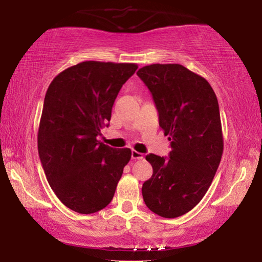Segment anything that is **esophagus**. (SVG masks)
Segmentation results:
<instances>
[{
  "label": "esophagus",
  "mask_w": 262,
  "mask_h": 262,
  "mask_svg": "<svg viewBox=\"0 0 262 262\" xmlns=\"http://www.w3.org/2000/svg\"><path fill=\"white\" fill-rule=\"evenodd\" d=\"M131 157L134 160H142V159H144V155H143L142 152H138V151H136V150H132Z\"/></svg>",
  "instance_id": "34e87169"
}]
</instances>
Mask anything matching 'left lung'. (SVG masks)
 <instances>
[{
    "label": "left lung",
    "mask_w": 262,
    "mask_h": 262,
    "mask_svg": "<svg viewBox=\"0 0 262 262\" xmlns=\"http://www.w3.org/2000/svg\"><path fill=\"white\" fill-rule=\"evenodd\" d=\"M137 75L151 93L171 148L169 157L145 156L152 175L143 184V199L161 217H180L203 199L220 166L223 135L217 96L205 78L180 64H151Z\"/></svg>",
    "instance_id": "left-lung-1"
}]
</instances>
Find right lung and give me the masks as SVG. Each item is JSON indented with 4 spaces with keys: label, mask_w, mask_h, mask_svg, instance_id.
<instances>
[{
    "label": "right lung",
    "mask_w": 262,
    "mask_h": 262,
    "mask_svg": "<svg viewBox=\"0 0 262 262\" xmlns=\"http://www.w3.org/2000/svg\"><path fill=\"white\" fill-rule=\"evenodd\" d=\"M134 63L82 62L57 75L45 94L38 131V152L49 185L75 212L102 210L113 199L128 148L98 141L108 126L123 84L137 70Z\"/></svg>",
    "instance_id": "add662e5"
}]
</instances>
